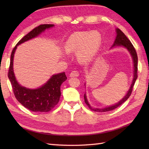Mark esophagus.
<instances>
[{
    "instance_id": "34e87169",
    "label": "esophagus",
    "mask_w": 149,
    "mask_h": 149,
    "mask_svg": "<svg viewBox=\"0 0 149 149\" xmlns=\"http://www.w3.org/2000/svg\"><path fill=\"white\" fill-rule=\"evenodd\" d=\"M79 75V72L76 70H74V71H72L70 74V77H78Z\"/></svg>"
}]
</instances>
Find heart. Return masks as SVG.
I'll return each mask as SVG.
<instances>
[{"label": "heart", "mask_w": 149, "mask_h": 149, "mask_svg": "<svg viewBox=\"0 0 149 149\" xmlns=\"http://www.w3.org/2000/svg\"><path fill=\"white\" fill-rule=\"evenodd\" d=\"M102 37L97 31L75 32L68 38L65 49L68 53L76 52L77 59L82 63L90 61L99 50Z\"/></svg>", "instance_id": "heart-1"}]
</instances>
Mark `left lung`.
Returning a JSON list of instances; mask_svg holds the SVG:
<instances>
[{"label": "left lung", "instance_id": "left-lung-1", "mask_svg": "<svg viewBox=\"0 0 149 149\" xmlns=\"http://www.w3.org/2000/svg\"><path fill=\"white\" fill-rule=\"evenodd\" d=\"M116 39L114 42V43L113 46L111 47V48L115 47H123L127 49L129 53L131 54V55L132 56V61H133V65H134V75H133V79H132V84L131 85V87L129 88V91H127V94L125 95V97L123 98V99L120 100V102H118L117 104H115V105L113 106H110L108 107H106L104 108H93V107H91L90 104L88 103V101L87 100V98L86 96V94H84V101L85 103L86 104V105L89 107V108L91 110H93L94 111H97V112H106V111H109L113 110L114 109H116V107H118L120 106L121 104H122L123 102H125L126 100L128 99V98L130 97L131 94L132 93V88H133V86L135 83V81L136 80V79L138 77V56H137V53L136 52V50L134 49V46L132 45V44L130 42L127 36H126L124 33H123L122 31L119 29H116Z\"/></svg>", "mask_w": 149, "mask_h": 149}]
</instances>
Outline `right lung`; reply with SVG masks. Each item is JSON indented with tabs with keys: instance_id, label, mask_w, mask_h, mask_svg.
<instances>
[{
	"instance_id": "1",
	"label": "right lung",
	"mask_w": 149,
	"mask_h": 149,
	"mask_svg": "<svg viewBox=\"0 0 149 149\" xmlns=\"http://www.w3.org/2000/svg\"><path fill=\"white\" fill-rule=\"evenodd\" d=\"M54 26V24H42L35 27L19 41L11 52L8 75L14 95L22 106L33 112H49L57 105L61 97L60 87L67 77L65 73L62 72L52 75L46 83L36 89H29L22 86L18 83L15 76L13 72L14 54L18 45L34 38L40 35L45 29Z\"/></svg>"
}]
</instances>
